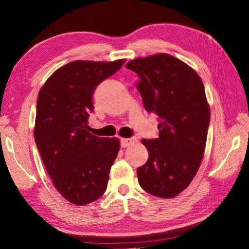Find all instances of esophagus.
<instances>
[{"label": "esophagus", "instance_id": "1", "mask_svg": "<svg viewBox=\"0 0 249 249\" xmlns=\"http://www.w3.org/2000/svg\"><path fill=\"white\" fill-rule=\"evenodd\" d=\"M120 142H122V146H123V147H127V146H130V145L134 144V143H136V142H137V138H136V137L123 138L122 140H120Z\"/></svg>", "mask_w": 249, "mask_h": 249}]
</instances>
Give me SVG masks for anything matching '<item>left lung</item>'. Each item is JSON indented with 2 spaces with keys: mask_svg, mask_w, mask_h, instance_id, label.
<instances>
[{
  "mask_svg": "<svg viewBox=\"0 0 249 249\" xmlns=\"http://www.w3.org/2000/svg\"><path fill=\"white\" fill-rule=\"evenodd\" d=\"M138 74L147 112L159 117L158 138L142 139L148 160L138 167L139 185L154 196L171 198L190 185L200 166L210 124L205 86L189 65L167 54L126 64Z\"/></svg>",
  "mask_w": 249,
  "mask_h": 249,
  "instance_id": "8db88e82",
  "label": "left lung"
}]
</instances>
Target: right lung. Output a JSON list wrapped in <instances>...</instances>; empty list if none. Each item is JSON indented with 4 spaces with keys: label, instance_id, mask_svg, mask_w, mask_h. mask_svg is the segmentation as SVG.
Instances as JSON below:
<instances>
[{
    "label": "right lung",
    "instance_id": "obj_1",
    "mask_svg": "<svg viewBox=\"0 0 249 249\" xmlns=\"http://www.w3.org/2000/svg\"><path fill=\"white\" fill-rule=\"evenodd\" d=\"M124 62H71L53 73L38 93L36 146L56 189L77 206L99 199L107 189L119 141L91 135L87 124L94 89Z\"/></svg>",
    "mask_w": 249,
    "mask_h": 249
}]
</instances>
